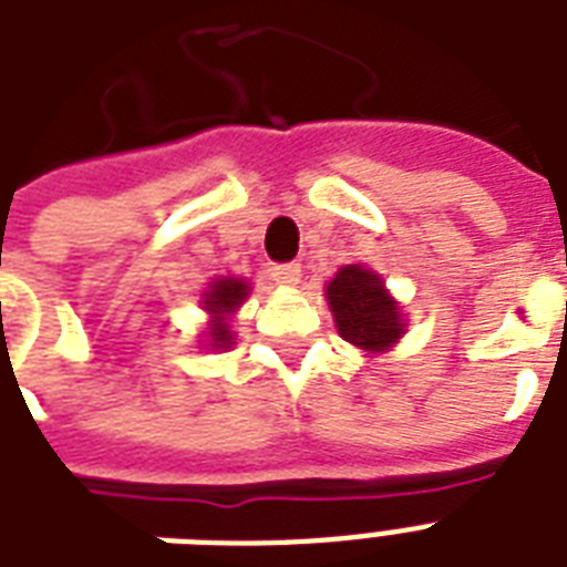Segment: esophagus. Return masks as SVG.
<instances>
[{"label": "esophagus", "mask_w": 567, "mask_h": 567, "mask_svg": "<svg viewBox=\"0 0 567 567\" xmlns=\"http://www.w3.org/2000/svg\"><path fill=\"white\" fill-rule=\"evenodd\" d=\"M270 276H274L276 285H297V282H300L302 270H300V265L288 261V265H274Z\"/></svg>", "instance_id": "34e87169"}]
</instances>
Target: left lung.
Masks as SVG:
<instances>
[{
  "mask_svg": "<svg viewBox=\"0 0 567 567\" xmlns=\"http://www.w3.org/2000/svg\"><path fill=\"white\" fill-rule=\"evenodd\" d=\"M338 336L364 353H385L405 332L400 306L371 267L347 265L327 285Z\"/></svg>",
  "mask_w": 567,
  "mask_h": 567,
  "instance_id": "8db88e82",
  "label": "left lung"
}]
</instances>
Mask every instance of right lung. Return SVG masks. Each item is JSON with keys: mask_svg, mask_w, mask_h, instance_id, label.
I'll return each mask as SVG.
<instances>
[{"mask_svg": "<svg viewBox=\"0 0 567 567\" xmlns=\"http://www.w3.org/2000/svg\"><path fill=\"white\" fill-rule=\"evenodd\" d=\"M249 297V282L235 279V276H223L208 285V291L203 293V309L212 315L208 320V336H205V347L212 350H229L235 344L231 336L229 318L240 309V302Z\"/></svg>", "mask_w": 567, "mask_h": 567, "instance_id": "add662e5", "label": "right lung"}]
</instances>
